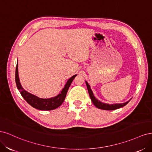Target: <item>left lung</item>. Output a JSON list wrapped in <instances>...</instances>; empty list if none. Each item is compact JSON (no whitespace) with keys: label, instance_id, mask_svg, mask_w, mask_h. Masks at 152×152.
Instances as JSON below:
<instances>
[{"label":"left lung","instance_id":"1","mask_svg":"<svg viewBox=\"0 0 152 152\" xmlns=\"http://www.w3.org/2000/svg\"><path fill=\"white\" fill-rule=\"evenodd\" d=\"M86 85H87V90H88L91 101L93 102V104L96 106V107L98 108L102 109V110H116V109H118V108H120L121 107H123L124 106L126 105L129 102H129H127L124 103H121V104H112L103 103L102 102H99V101H98L97 99H96L94 97V96L93 93V92H92V91L91 89V87H90L89 84L87 83V82H86Z\"/></svg>","mask_w":152,"mask_h":152}]
</instances>
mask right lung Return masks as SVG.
I'll use <instances>...</instances> for the list:
<instances>
[{"instance_id": "add662e5", "label": "right lung", "mask_w": 152, "mask_h": 152, "mask_svg": "<svg viewBox=\"0 0 152 152\" xmlns=\"http://www.w3.org/2000/svg\"><path fill=\"white\" fill-rule=\"evenodd\" d=\"M18 63L16 66V73H15V81L18 89L20 91V94H21L22 97L25 99L26 102L30 104L32 107L36 109L40 110H52L57 108L59 106L61 105L63 103L64 100L65 99L67 91L69 89V87L71 85L73 80L76 77L77 75L72 76L70 79H69L66 84H65L64 88L60 94L58 96H55L54 98H49V99H42L39 98L37 96L31 94L28 92L26 91L23 88L19 80V77H18Z\"/></svg>"}]
</instances>
